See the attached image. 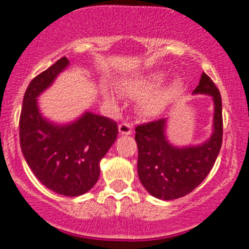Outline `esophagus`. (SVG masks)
Listing matches in <instances>:
<instances>
[{"label":"esophagus","instance_id":"esophagus-1","mask_svg":"<svg viewBox=\"0 0 249 249\" xmlns=\"http://www.w3.org/2000/svg\"><path fill=\"white\" fill-rule=\"evenodd\" d=\"M119 134L120 135H131L132 134V126L129 123H122L119 125Z\"/></svg>","mask_w":249,"mask_h":249}]
</instances>
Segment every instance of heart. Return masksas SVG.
Masks as SVG:
<instances>
[{"label": "heart", "mask_w": 249, "mask_h": 249, "mask_svg": "<svg viewBox=\"0 0 249 249\" xmlns=\"http://www.w3.org/2000/svg\"><path fill=\"white\" fill-rule=\"evenodd\" d=\"M165 80V74L162 72H153V73L145 74L137 79L130 80L124 85V90L127 96L132 99H146L142 101V112L148 117H154L159 114L167 102L175 96L180 89V84L178 82L172 83L169 87L165 88L161 91L154 93L162 85Z\"/></svg>", "instance_id": "obj_1"}]
</instances>
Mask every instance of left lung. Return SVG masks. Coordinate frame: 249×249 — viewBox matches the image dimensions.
Instances as JSON below:
<instances>
[{"mask_svg": "<svg viewBox=\"0 0 249 249\" xmlns=\"http://www.w3.org/2000/svg\"><path fill=\"white\" fill-rule=\"evenodd\" d=\"M194 94L211 95L214 101V123L211 139L196 147H173L165 139V119L136 126L139 147L137 172L150 195L173 200L192 193L207 177L219 154L223 141L222 97L218 88L203 72Z\"/></svg>", "mask_w": 249, "mask_h": 249, "instance_id": "8db88e82", "label": "left lung"}]
</instances>
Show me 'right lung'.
Segmentation results:
<instances>
[{
    "label": "right lung",
    "mask_w": 249,
    "mask_h": 249,
    "mask_svg": "<svg viewBox=\"0 0 249 249\" xmlns=\"http://www.w3.org/2000/svg\"><path fill=\"white\" fill-rule=\"evenodd\" d=\"M61 57L31 80L19 119L20 147L25 160L48 189L78 196L91 189L100 176V160L118 136L114 120L87 112L69 125H54L38 112L36 99L69 65Z\"/></svg>",
    "instance_id": "1"
}]
</instances>
